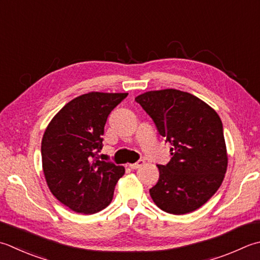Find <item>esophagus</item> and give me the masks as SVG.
<instances>
[{"label": "esophagus", "mask_w": 260, "mask_h": 260, "mask_svg": "<svg viewBox=\"0 0 260 260\" xmlns=\"http://www.w3.org/2000/svg\"><path fill=\"white\" fill-rule=\"evenodd\" d=\"M144 164H145L144 160H139L137 162H135V164H131L129 168H131V169H137V168L142 167Z\"/></svg>", "instance_id": "1"}]
</instances>
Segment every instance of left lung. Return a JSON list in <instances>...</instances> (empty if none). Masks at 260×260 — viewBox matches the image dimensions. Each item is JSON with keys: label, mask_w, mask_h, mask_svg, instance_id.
I'll return each instance as SVG.
<instances>
[{"label": "left lung", "mask_w": 260, "mask_h": 260, "mask_svg": "<svg viewBox=\"0 0 260 260\" xmlns=\"http://www.w3.org/2000/svg\"><path fill=\"white\" fill-rule=\"evenodd\" d=\"M135 100L172 145L169 164L157 166L160 176L150 189L152 200L170 214L196 211L217 191L226 172L220 116L200 98L176 89L149 91Z\"/></svg>", "instance_id": "8db88e82"}]
</instances>
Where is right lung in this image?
Masks as SVG:
<instances>
[{
    "label": "right lung",
    "instance_id": "1",
    "mask_svg": "<svg viewBox=\"0 0 260 260\" xmlns=\"http://www.w3.org/2000/svg\"><path fill=\"white\" fill-rule=\"evenodd\" d=\"M128 93L89 92L66 104L46 128L42 161L52 194L70 210L100 212L113 201L125 168L100 161L107 118Z\"/></svg>",
    "mask_w": 260,
    "mask_h": 260
}]
</instances>
